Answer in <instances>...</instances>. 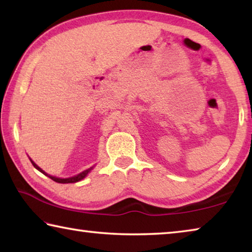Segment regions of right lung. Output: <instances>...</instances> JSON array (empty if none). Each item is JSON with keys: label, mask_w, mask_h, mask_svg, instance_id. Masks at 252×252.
<instances>
[{"label": "right lung", "mask_w": 252, "mask_h": 252, "mask_svg": "<svg viewBox=\"0 0 252 252\" xmlns=\"http://www.w3.org/2000/svg\"><path fill=\"white\" fill-rule=\"evenodd\" d=\"M31 162H32V164L34 165V168H36L37 170H39V171H41L42 173L43 174H45V176H48L50 179H52L53 181H55V182H59V183H74V182H78V181H80V180H82L83 178H85V176H87V174L90 172V170L92 169V168H90V169H88V170H85V171H83V172H81V173H79L78 176H75V177H72V178H67V179H61V178H55V177H52V176H50V174H46L43 170H42L41 168H39L37 167V165L34 163V162L31 160Z\"/></svg>", "instance_id": "add662e5"}]
</instances>
